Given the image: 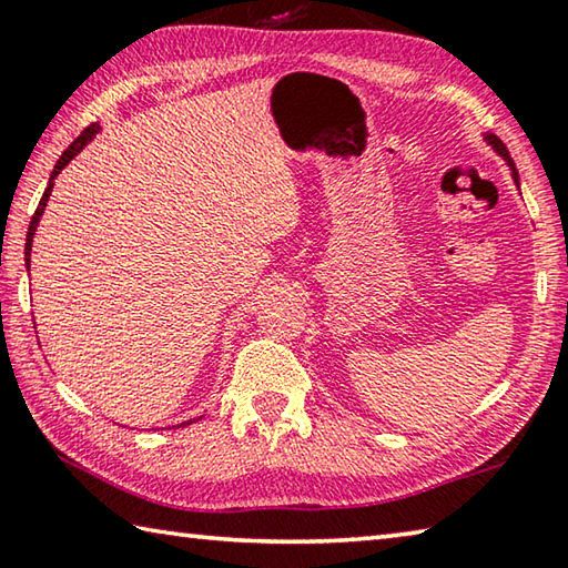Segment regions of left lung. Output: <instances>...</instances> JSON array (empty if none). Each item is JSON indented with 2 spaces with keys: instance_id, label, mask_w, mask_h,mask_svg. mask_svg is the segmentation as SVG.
Wrapping results in <instances>:
<instances>
[{
  "instance_id": "obj_1",
  "label": "left lung",
  "mask_w": 568,
  "mask_h": 568,
  "mask_svg": "<svg viewBox=\"0 0 568 568\" xmlns=\"http://www.w3.org/2000/svg\"><path fill=\"white\" fill-rule=\"evenodd\" d=\"M486 142H488V145H491L496 152H498V155H501L506 162H508V168H511L514 170V180H516V185H518V172H516V165H514V160H511V155H508V150H506V145H504V142L501 140H498L496 138V134H486Z\"/></svg>"
}]
</instances>
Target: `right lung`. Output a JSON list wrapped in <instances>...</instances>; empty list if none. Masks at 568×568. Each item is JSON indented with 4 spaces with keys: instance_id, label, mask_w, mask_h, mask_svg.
Returning <instances> with one entry per match:
<instances>
[{
    "instance_id": "right-lung-1",
    "label": "right lung",
    "mask_w": 568,
    "mask_h": 568,
    "mask_svg": "<svg viewBox=\"0 0 568 568\" xmlns=\"http://www.w3.org/2000/svg\"><path fill=\"white\" fill-rule=\"evenodd\" d=\"M100 132V124H90V128H84L82 130V134L80 138H77L70 148H67L64 152H62V158L57 160V165H54V170H52V175H50V185H47V190H44V195H42V200H40V205H37V210H34V215H32V223H30V230H27V243H24V263H27V267H30V253H32V237H34V233H37V223H40V217H42V213H44V207H47V200H50V192H52V187H54V178L60 175V172L64 170V165L67 162H70L74 155H80V150L88 145V142L94 138V134ZM187 423H192V420H187ZM187 423H182V426H187Z\"/></svg>"
}]
</instances>
